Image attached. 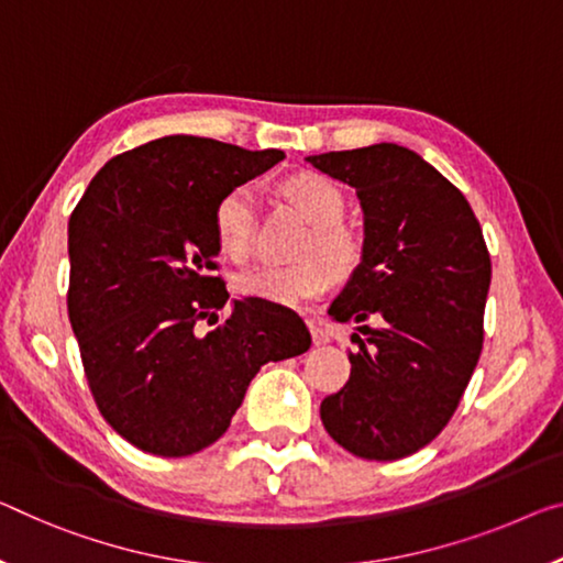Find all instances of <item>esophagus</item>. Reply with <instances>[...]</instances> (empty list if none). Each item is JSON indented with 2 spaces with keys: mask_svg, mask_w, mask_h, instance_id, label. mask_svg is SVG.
<instances>
[{
  "mask_svg": "<svg viewBox=\"0 0 563 563\" xmlns=\"http://www.w3.org/2000/svg\"><path fill=\"white\" fill-rule=\"evenodd\" d=\"M309 332H311V342L317 344V347H322V344L330 342V330L322 322H317V319H309Z\"/></svg>",
  "mask_w": 563,
  "mask_h": 563,
  "instance_id": "esophagus-1",
  "label": "esophagus"
}]
</instances>
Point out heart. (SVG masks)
Masks as SVG:
<instances>
[{
    "instance_id": "obj_1",
    "label": "heart",
    "mask_w": 563,
    "mask_h": 563,
    "mask_svg": "<svg viewBox=\"0 0 563 563\" xmlns=\"http://www.w3.org/2000/svg\"><path fill=\"white\" fill-rule=\"evenodd\" d=\"M284 194L311 223L299 244L297 264H258L236 274L241 297L294 307L322 294L334 274H347L362 258L360 233L342 221L344 196L330 178L317 173H299L284 184ZM219 246L231 258H246L256 236V196L249 184L233 186L221 196L213 213Z\"/></svg>"
}]
</instances>
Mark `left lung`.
Segmentation results:
<instances>
[{"label":"left lung","instance_id":"1","mask_svg":"<svg viewBox=\"0 0 563 563\" xmlns=\"http://www.w3.org/2000/svg\"><path fill=\"white\" fill-rule=\"evenodd\" d=\"M307 161L352 186L365 213L362 262L327 309L354 324L357 352L347 385L324 397L319 415L344 451L397 461L448 426L478 365L486 241L465 196L402 145Z\"/></svg>","mask_w":563,"mask_h":563}]
</instances>
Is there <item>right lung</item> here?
Masks as SVG:
<instances>
[{
	"label": "right lung",
	"mask_w": 563,
	"mask_h": 563,
	"mask_svg": "<svg viewBox=\"0 0 563 563\" xmlns=\"http://www.w3.org/2000/svg\"><path fill=\"white\" fill-rule=\"evenodd\" d=\"M284 158L196 135H166L110 158L67 227V311L102 418L128 443L163 457L216 443L266 362L307 352L299 314L233 299L216 256L221 196Z\"/></svg>",
	"instance_id": "add662e5"
}]
</instances>
